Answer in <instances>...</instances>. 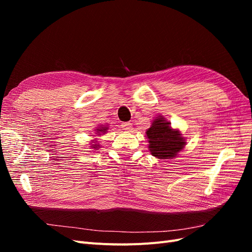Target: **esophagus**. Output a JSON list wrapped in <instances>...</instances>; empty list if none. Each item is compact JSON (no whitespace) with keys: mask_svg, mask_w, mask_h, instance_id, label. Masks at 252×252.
Instances as JSON below:
<instances>
[{"mask_svg":"<svg viewBox=\"0 0 252 252\" xmlns=\"http://www.w3.org/2000/svg\"><path fill=\"white\" fill-rule=\"evenodd\" d=\"M122 128H123L126 131H130L132 128V124L131 123H123L122 124Z\"/></svg>","mask_w":252,"mask_h":252,"instance_id":"34e87169","label":"esophagus"}]
</instances>
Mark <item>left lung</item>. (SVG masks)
I'll return each instance as SVG.
<instances>
[{"label": "left lung", "instance_id": "left-lung-1", "mask_svg": "<svg viewBox=\"0 0 252 252\" xmlns=\"http://www.w3.org/2000/svg\"><path fill=\"white\" fill-rule=\"evenodd\" d=\"M148 148L151 155L159 159H168L177 157L184 149L186 142L180 130L172 129L165 118L158 117L146 130Z\"/></svg>", "mask_w": 252, "mask_h": 252}]
</instances>
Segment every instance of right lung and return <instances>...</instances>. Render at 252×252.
I'll return each mask as SVG.
<instances>
[{
    "mask_svg": "<svg viewBox=\"0 0 252 252\" xmlns=\"http://www.w3.org/2000/svg\"><path fill=\"white\" fill-rule=\"evenodd\" d=\"M107 130H108V127H105V126L103 127V126H101V127H98L97 129H95V132H96V135H101L102 133L104 134L105 132H107ZM93 143H94V144L90 145L91 148H94V149H95V150L100 148V144H98V143L96 142V140H94Z\"/></svg>",
    "mask_w": 252,
    "mask_h": 252,
    "instance_id": "right-lung-1",
    "label": "right lung"
}]
</instances>
